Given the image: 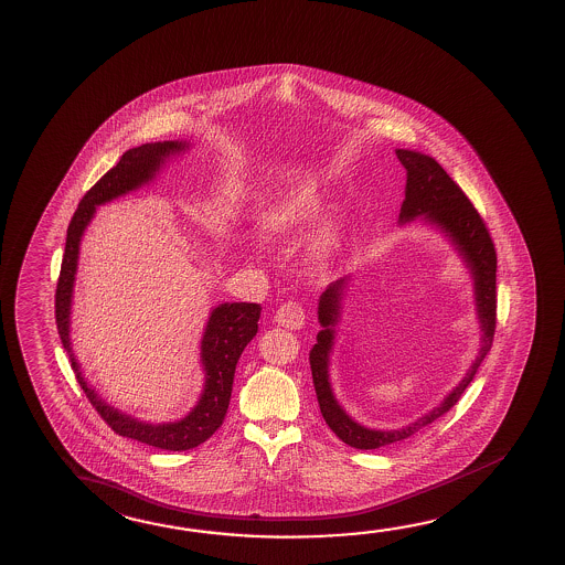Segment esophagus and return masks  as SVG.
<instances>
[{
    "mask_svg": "<svg viewBox=\"0 0 565 565\" xmlns=\"http://www.w3.org/2000/svg\"><path fill=\"white\" fill-rule=\"evenodd\" d=\"M305 308L292 300L285 302L275 313V322L287 330H300L305 326Z\"/></svg>",
    "mask_w": 565,
    "mask_h": 565,
    "instance_id": "1",
    "label": "esophagus"
}]
</instances>
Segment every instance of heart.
Masks as SVG:
<instances>
[{
  "mask_svg": "<svg viewBox=\"0 0 565 565\" xmlns=\"http://www.w3.org/2000/svg\"><path fill=\"white\" fill-rule=\"evenodd\" d=\"M320 192L312 182L298 184L288 190L275 206L263 217V232L269 237H280L288 233L300 232L312 220L320 207ZM348 232V217L340 210H332L323 215L316 227L312 239L313 259L328 263L335 253L340 252Z\"/></svg>",
  "mask_w": 565,
  "mask_h": 565,
  "instance_id": "obj_1",
  "label": "heart"
}]
</instances>
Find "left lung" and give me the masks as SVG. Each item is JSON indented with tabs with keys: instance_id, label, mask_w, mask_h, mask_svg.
I'll return each instance as SVG.
<instances>
[{
	"instance_id": "8db88e82",
	"label": "left lung",
	"mask_w": 565,
	"mask_h": 565,
	"mask_svg": "<svg viewBox=\"0 0 565 565\" xmlns=\"http://www.w3.org/2000/svg\"><path fill=\"white\" fill-rule=\"evenodd\" d=\"M396 157L406 169V190L398 222L404 225L411 224L414 220H422L424 224L444 233L456 247L473 278L475 308L483 335L481 350L475 358L473 365L461 379V383L434 411L398 430L365 428L341 408L330 383V353L335 340V326L341 318V300L350 278H340L326 288L318 302V322L322 330L316 335V343L310 351L313 388L320 404V413L330 430L341 441L355 449L385 448L396 441H403L426 428L431 422L438 420L441 414L448 413L461 398L463 391L473 381L477 369L491 351L497 328V252L481 215L463 194V190L459 189L456 182L449 179L448 172L439 167L436 159L408 149H396Z\"/></svg>"
}]
</instances>
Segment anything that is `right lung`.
Masks as SVG:
<instances>
[{
    "instance_id": "add662e5",
    "label": "right lung",
    "mask_w": 565,
    "mask_h": 565,
    "mask_svg": "<svg viewBox=\"0 0 565 565\" xmlns=\"http://www.w3.org/2000/svg\"><path fill=\"white\" fill-rule=\"evenodd\" d=\"M186 149L189 143L184 141H162V143L159 141V143H145L129 149L124 152V157L119 159L116 167L109 169L84 194L66 232L63 267H61V277L56 285V296H54L58 335L63 341L64 350L71 358L76 381L81 383L82 391L88 396L92 406L119 436L137 439L152 448L171 449V451L196 448L222 426L230 406V398H232L235 365L242 358L243 350L247 348V343L257 333L260 306L249 305V302H225V305L215 306L207 318L206 330L200 343V361L206 379L204 391L189 416L177 422H167V424L137 420L129 414L119 413L117 408L99 398V394L82 375L81 365L74 358L71 343V312L81 239L96 214V206L124 196L131 190L141 189L143 184L157 177V172L161 171L162 164L169 157Z\"/></svg>"
}]
</instances>
